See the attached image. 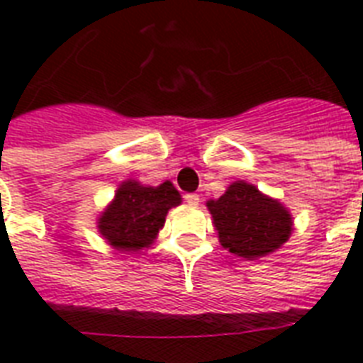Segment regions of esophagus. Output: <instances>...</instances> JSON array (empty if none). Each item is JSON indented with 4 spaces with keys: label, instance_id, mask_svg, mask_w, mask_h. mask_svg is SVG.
<instances>
[{
    "label": "esophagus",
    "instance_id": "esophagus-1",
    "mask_svg": "<svg viewBox=\"0 0 363 363\" xmlns=\"http://www.w3.org/2000/svg\"><path fill=\"white\" fill-rule=\"evenodd\" d=\"M184 199H186V203L192 205V207H198V205H199L198 194H186V196H184Z\"/></svg>",
    "mask_w": 363,
    "mask_h": 363
}]
</instances>
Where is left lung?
Here are the masks:
<instances>
[{"instance_id": "obj_1", "label": "left lung", "mask_w": 363, "mask_h": 363, "mask_svg": "<svg viewBox=\"0 0 363 363\" xmlns=\"http://www.w3.org/2000/svg\"><path fill=\"white\" fill-rule=\"evenodd\" d=\"M218 241L232 254L256 259L275 252L292 233V215L281 201L245 181H235L218 199L207 201Z\"/></svg>"}]
</instances>
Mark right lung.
<instances>
[{"label": "right lung", "instance_id": "add662e5", "mask_svg": "<svg viewBox=\"0 0 363 363\" xmlns=\"http://www.w3.org/2000/svg\"><path fill=\"white\" fill-rule=\"evenodd\" d=\"M179 203L181 194L169 181L160 186H143L137 181H125L99 216L98 230L116 250L137 252L152 245L164 228L167 211Z\"/></svg>", "mask_w": 363, "mask_h": 363}]
</instances>
